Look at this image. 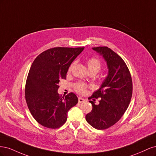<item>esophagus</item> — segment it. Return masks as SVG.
Wrapping results in <instances>:
<instances>
[{
  "instance_id": "34e87169",
  "label": "esophagus",
  "mask_w": 156,
  "mask_h": 156,
  "mask_svg": "<svg viewBox=\"0 0 156 156\" xmlns=\"http://www.w3.org/2000/svg\"><path fill=\"white\" fill-rule=\"evenodd\" d=\"M78 100H79V103H83V102L85 101V100H84V98H81V97H79V98Z\"/></svg>"
}]
</instances>
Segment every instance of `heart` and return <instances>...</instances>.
Instances as JSON below:
<instances>
[{"label":"heart","mask_w":156,"mask_h":156,"mask_svg":"<svg viewBox=\"0 0 156 156\" xmlns=\"http://www.w3.org/2000/svg\"><path fill=\"white\" fill-rule=\"evenodd\" d=\"M87 67L89 72H94L96 73L100 70L101 64L100 60L97 58H91L87 61ZM87 86L83 83H77L75 84V88L79 93H84L85 92Z\"/></svg>","instance_id":"1"}]
</instances>
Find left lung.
Returning <instances> with one entry per match:
<instances>
[{
    "instance_id": "left-lung-1",
    "label": "left lung",
    "mask_w": 156,
    "mask_h": 156,
    "mask_svg": "<svg viewBox=\"0 0 156 156\" xmlns=\"http://www.w3.org/2000/svg\"><path fill=\"white\" fill-rule=\"evenodd\" d=\"M92 49L107 63L108 74L90 98H100L98 104L92 103V110L86 115L88 123L97 129H105L119 121L127 110L132 96V80L129 71L120 56L107 47Z\"/></svg>"
}]
</instances>
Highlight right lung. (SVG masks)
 <instances>
[{"instance_id":"obj_1","label":"right lung","mask_w":156,"mask_h":156,"mask_svg":"<svg viewBox=\"0 0 156 156\" xmlns=\"http://www.w3.org/2000/svg\"><path fill=\"white\" fill-rule=\"evenodd\" d=\"M84 48H55L44 51L33 62L27 79L25 99L34 119L56 129L67 120L68 112L78 103L73 92L65 98L58 93L60 79H66L69 67Z\"/></svg>"}]
</instances>
